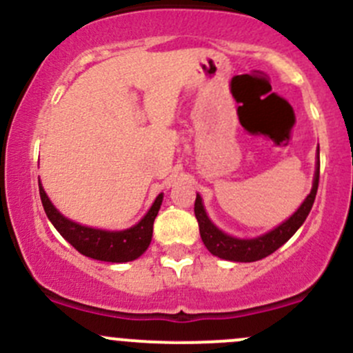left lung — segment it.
Wrapping results in <instances>:
<instances>
[{
  "label": "left lung",
  "instance_id": "1",
  "mask_svg": "<svg viewBox=\"0 0 353 353\" xmlns=\"http://www.w3.org/2000/svg\"><path fill=\"white\" fill-rule=\"evenodd\" d=\"M319 186V148H318V167H316L314 172V181H312V190L307 194V198L304 199L301 206H299L297 212L285 220L283 223H280L279 227H275L273 230H270L265 236L254 237V239H237V237L227 236L222 230L216 229L212 223V220L206 215L205 208H203L201 196L196 194V201H194V215H196L198 225H199V236H201L203 244L206 245L210 252L213 256H219L222 259H229V261H239V263H251L258 261V259L266 258L272 252H275L276 249L282 244H285L295 232H297L299 227L304 223V220L307 219L309 212L312 208V203L316 199V193H318Z\"/></svg>",
  "mask_w": 353,
  "mask_h": 353
}]
</instances>
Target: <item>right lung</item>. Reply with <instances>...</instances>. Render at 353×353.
<instances>
[{"instance_id": "right-lung-1", "label": "right lung", "mask_w": 353, "mask_h": 353, "mask_svg": "<svg viewBox=\"0 0 353 353\" xmlns=\"http://www.w3.org/2000/svg\"><path fill=\"white\" fill-rule=\"evenodd\" d=\"M39 193H41L46 215H48V219L51 220L56 230L65 237L68 243L83 256L109 263L133 261V259L140 258L147 251L152 241V232H154V220L163 199V194L160 193L155 198L154 205L148 210L147 215L137 225L131 227V229L101 230L80 225V223L63 216L54 208L51 199L48 198L41 183H39Z\"/></svg>"}]
</instances>
